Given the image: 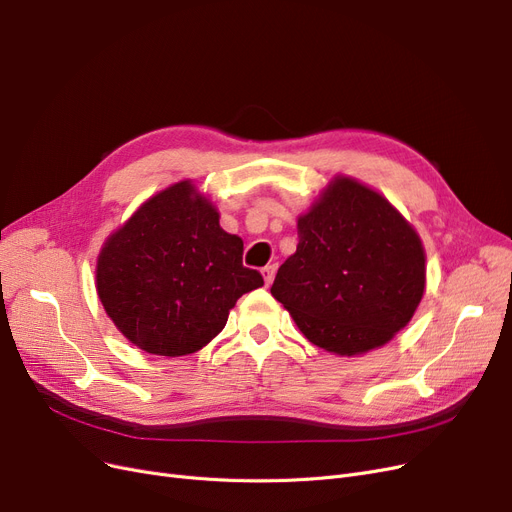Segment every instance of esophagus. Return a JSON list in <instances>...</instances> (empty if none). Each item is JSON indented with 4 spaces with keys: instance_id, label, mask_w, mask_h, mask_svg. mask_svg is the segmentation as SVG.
<instances>
[{
    "instance_id": "obj_1",
    "label": "esophagus",
    "mask_w": 512,
    "mask_h": 512,
    "mask_svg": "<svg viewBox=\"0 0 512 512\" xmlns=\"http://www.w3.org/2000/svg\"><path fill=\"white\" fill-rule=\"evenodd\" d=\"M275 271H277L275 264H269V267H264V269L260 271L262 277H264V285H267V288H269V285H271L273 279H275Z\"/></svg>"
}]
</instances>
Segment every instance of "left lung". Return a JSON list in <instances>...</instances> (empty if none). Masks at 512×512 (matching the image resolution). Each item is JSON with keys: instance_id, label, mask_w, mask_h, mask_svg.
I'll return each instance as SVG.
<instances>
[{"instance_id": "8db88e82", "label": "left lung", "mask_w": 512, "mask_h": 512, "mask_svg": "<svg viewBox=\"0 0 512 512\" xmlns=\"http://www.w3.org/2000/svg\"><path fill=\"white\" fill-rule=\"evenodd\" d=\"M426 290L416 229L382 193L334 176L298 216L296 252L271 294L319 349L355 357L393 340Z\"/></svg>"}]
</instances>
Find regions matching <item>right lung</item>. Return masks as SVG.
<instances>
[{"mask_svg":"<svg viewBox=\"0 0 512 512\" xmlns=\"http://www.w3.org/2000/svg\"><path fill=\"white\" fill-rule=\"evenodd\" d=\"M243 241L193 180L149 197L102 243L96 292L117 330L138 349L182 357L227 325L235 302L262 275L243 267Z\"/></svg>","mask_w":512,"mask_h":512,"instance_id":"obj_1","label":"right lung"}]
</instances>
